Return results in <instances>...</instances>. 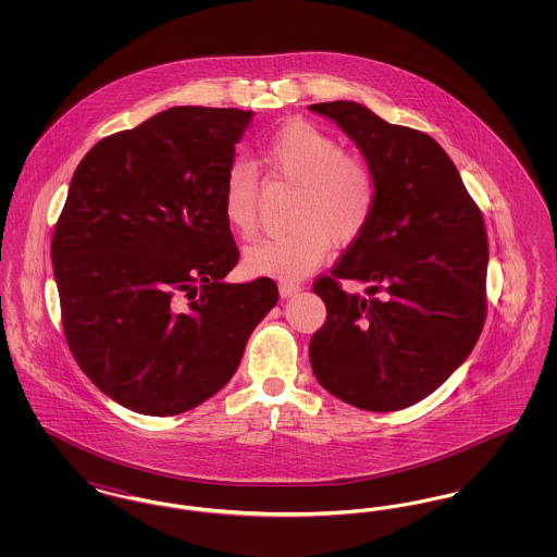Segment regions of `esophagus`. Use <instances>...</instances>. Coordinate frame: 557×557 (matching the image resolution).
I'll use <instances>...</instances> for the list:
<instances>
[{
  "mask_svg": "<svg viewBox=\"0 0 557 557\" xmlns=\"http://www.w3.org/2000/svg\"><path fill=\"white\" fill-rule=\"evenodd\" d=\"M296 292H300L298 284H292V282H280V294L282 298H290Z\"/></svg>",
  "mask_w": 557,
  "mask_h": 557,
  "instance_id": "1",
  "label": "esophagus"
}]
</instances>
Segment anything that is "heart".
<instances>
[{
	"mask_svg": "<svg viewBox=\"0 0 557 557\" xmlns=\"http://www.w3.org/2000/svg\"><path fill=\"white\" fill-rule=\"evenodd\" d=\"M267 169L300 186L294 227L255 242L244 267L257 275L302 277L325 259L332 239L357 238L373 211L370 171L346 157L343 144L309 123H292L273 133L261 150ZM257 173L246 162L227 169L221 209L227 225L244 238L257 230Z\"/></svg>",
	"mask_w": 557,
	"mask_h": 557,
	"instance_id": "1",
	"label": "heart"
}]
</instances>
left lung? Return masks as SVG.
<instances>
[{"instance_id": "left-lung-1", "label": "left lung", "mask_w": 557, "mask_h": 557, "mask_svg": "<svg viewBox=\"0 0 557 557\" xmlns=\"http://www.w3.org/2000/svg\"><path fill=\"white\" fill-rule=\"evenodd\" d=\"M309 110L355 141L375 189L366 230L313 286L327 319L311 338V368L348 405L398 411L434 393L476 345L486 313L484 221L430 135L357 102ZM338 278L368 283L367 296L343 292Z\"/></svg>"}]
</instances>
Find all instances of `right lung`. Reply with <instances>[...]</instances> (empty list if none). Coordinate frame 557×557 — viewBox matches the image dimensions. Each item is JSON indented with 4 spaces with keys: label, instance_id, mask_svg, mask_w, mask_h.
Segmentation results:
<instances>
[{
    "label": "right lung",
    "instance_id": "add662e5",
    "mask_svg": "<svg viewBox=\"0 0 557 557\" xmlns=\"http://www.w3.org/2000/svg\"><path fill=\"white\" fill-rule=\"evenodd\" d=\"M255 112L175 107L98 141L55 223L53 277L81 370L144 416H177L236 373L277 284H230L238 248L221 209Z\"/></svg>",
    "mask_w": 557,
    "mask_h": 557
}]
</instances>
